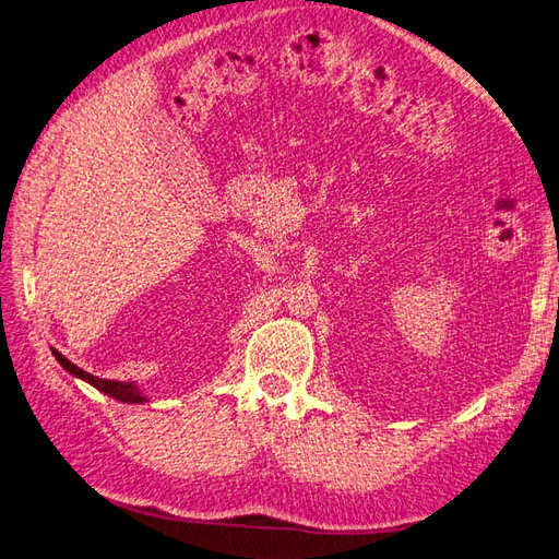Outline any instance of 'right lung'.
Returning <instances> with one entry per match:
<instances>
[{
	"label": "right lung",
	"mask_w": 559,
	"mask_h": 559,
	"mask_svg": "<svg viewBox=\"0 0 559 559\" xmlns=\"http://www.w3.org/2000/svg\"><path fill=\"white\" fill-rule=\"evenodd\" d=\"M51 353H53V357L58 359V365L63 367L68 373L78 376V379L86 381L88 385H94L96 390L105 392V395H110L112 400H117V402H124V404H143V402H147V397L143 395V390H139V385H135V383H127V381H105V379H98V376L86 373V371H84V369H80L78 365H72V361H70L68 357L60 355L56 348H51Z\"/></svg>",
	"instance_id": "add662e5"
}]
</instances>
